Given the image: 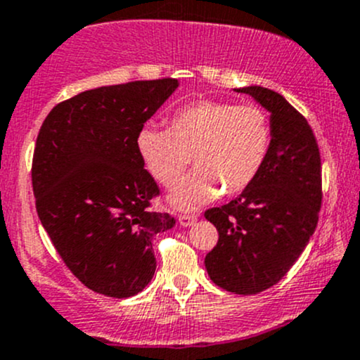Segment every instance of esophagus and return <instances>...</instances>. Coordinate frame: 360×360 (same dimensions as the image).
Segmentation results:
<instances>
[{"label":"esophagus","mask_w":360,"mask_h":360,"mask_svg":"<svg viewBox=\"0 0 360 360\" xmlns=\"http://www.w3.org/2000/svg\"><path fill=\"white\" fill-rule=\"evenodd\" d=\"M196 219H198V215L196 214H179V224L184 226V228H188V226H191Z\"/></svg>","instance_id":"obj_1"}]
</instances>
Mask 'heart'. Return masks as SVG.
<instances>
[{
  "instance_id": "1",
  "label": "heart",
  "mask_w": 360,
  "mask_h": 360,
  "mask_svg": "<svg viewBox=\"0 0 360 360\" xmlns=\"http://www.w3.org/2000/svg\"><path fill=\"white\" fill-rule=\"evenodd\" d=\"M271 139L269 117L257 105L200 100L177 108L167 129L143 127L136 148L164 188L179 183L190 160L196 165L170 195L174 207L193 209L219 190L222 195L247 190L266 164Z\"/></svg>"
}]
</instances>
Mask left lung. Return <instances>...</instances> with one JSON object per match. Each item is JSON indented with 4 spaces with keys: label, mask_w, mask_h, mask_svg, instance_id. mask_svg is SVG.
Here are the masks:
<instances>
[{
    "label": "left lung",
    "mask_w": 360,
    "mask_h": 360,
    "mask_svg": "<svg viewBox=\"0 0 360 360\" xmlns=\"http://www.w3.org/2000/svg\"><path fill=\"white\" fill-rule=\"evenodd\" d=\"M236 91L271 112V150L247 190L205 210L219 233L205 267L222 290L255 295L285 278L316 231L323 202L321 153L307 119L281 94L260 86Z\"/></svg>",
    "instance_id": "obj_1"
}]
</instances>
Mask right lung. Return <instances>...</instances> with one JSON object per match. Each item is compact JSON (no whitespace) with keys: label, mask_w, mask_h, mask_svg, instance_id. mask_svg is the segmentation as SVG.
Masks as SVG:
<instances>
[{"label":"right lung","mask_w":360,"mask_h":360,"mask_svg":"<svg viewBox=\"0 0 360 360\" xmlns=\"http://www.w3.org/2000/svg\"><path fill=\"white\" fill-rule=\"evenodd\" d=\"M177 86L164 77L84 91L55 105L37 134V215L63 264L96 293L127 298L145 288L157 267L151 240L176 222L151 210L160 188L136 138Z\"/></svg>","instance_id":"1"}]
</instances>
